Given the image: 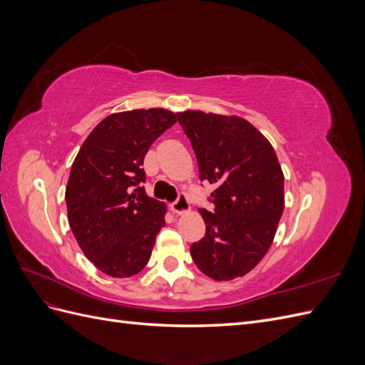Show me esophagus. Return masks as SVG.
<instances>
[{
	"mask_svg": "<svg viewBox=\"0 0 365 365\" xmlns=\"http://www.w3.org/2000/svg\"><path fill=\"white\" fill-rule=\"evenodd\" d=\"M170 208H172L173 213L182 215V213H185V212H189V210H190V204H189V200H187V196H185L184 193H180L178 200H176V201L170 205Z\"/></svg>",
	"mask_w": 365,
	"mask_h": 365,
	"instance_id": "esophagus-1",
	"label": "esophagus"
}]
</instances>
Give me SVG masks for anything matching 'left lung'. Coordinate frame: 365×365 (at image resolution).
I'll return each instance as SVG.
<instances>
[{
	"label": "left lung",
	"mask_w": 365,
	"mask_h": 365,
	"mask_svg": "<svg viewBox=\"0 0 365 365\" xmlns=\"http://www.w3.org/2000/svg\"><path fill=\"white\" fill-rule=\"evenodd\" d=\"M200 168L215 184V210H200L205 236L190 247L210 279L228 282L248 274L268 252L284 207V176L271 143L237 115L178 113Z\"/></svg>",
	"instance_id": "left-lung-1"
}]
</instances>
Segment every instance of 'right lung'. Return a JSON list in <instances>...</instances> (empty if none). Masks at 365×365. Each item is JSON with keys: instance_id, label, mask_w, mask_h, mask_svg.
Here are the masks:
<instances>
[{"instance_id": "1", "label": "right lung", "mask_w": 365, "mask_h": 365, "mask_svg": "<svg viewBox=\"0 0 365 365\" xmlns=\"http://www.w3.org/2000/svg\"><path fill=\"white\" fill-rule=\"evenodd\" d=\"M176 120L178 114L163 108L108 115L71 165L68 224L86 259L106 275L130 277L150 259L168 210L146 195L141 165L152 143Z\"/></svg>"}]
</instances>
